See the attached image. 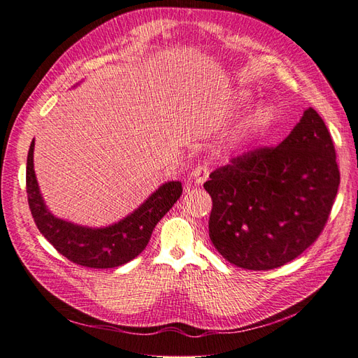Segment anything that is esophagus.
<instances>
[{
	"instance_id": "34e87169",
	"label": "esophagus",
	"mask_w": 358,
	"mask_h": 358,
	"mask_svg": "<svg viewBox=\"0 0 358 358\" xmlns=\"http://www.w3.org/2000/svg\"><path fill=\"white\" fill-rule=\"evenodd\" d=\"M209 173H210V169L207 168V166H196V168L192 171V173H190V178H192L196 185H203V182L209 178Z\"/></svg>"
}]
</instances>
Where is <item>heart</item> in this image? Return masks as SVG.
<instances>
[{"mask_svg":"<svg viewBox=\"0 0 358 358\" xmlns=\"http://www.w3.org/2000/svg\"><path fill=\"white\" fill-rule=\"evenodd\" d=\"M253 97L245 90H241L234 96V106L236 110H245L252 105ZM274 117H276V111H274L273 105L265 103L261 105L257 110L248 115V117L241 123V127L236 132V137L239 140H248L257 134H261L265 129H268L271 127V123L274 122Z\"/></svg>","mask_w":358,"mask_h":358,"instance_id":"obj_1","label":"heart"}]
</instances>
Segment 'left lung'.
Here are the masks:
<instances>
[{
	"label": "left lung",
	"instance_id": "left-lung-1",
	"mask_svg": "<svg viewBox=\"0 0 358 358\" xmlns=\"http://www.w3.org/2000/svg\"><path fill=\"white\" fill-rule=\"evenodd\" d=\"M340 185L336 149L317 111L305 110L289 136L213 171L209 236L224 259L273 270L302 255L322 234Z\"/></svg>",
	"mask_w": 358,
	"mask_h": 358
}]
</instances>
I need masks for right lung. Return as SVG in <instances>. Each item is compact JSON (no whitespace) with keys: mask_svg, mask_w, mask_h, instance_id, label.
Instances as JSON below:
<instances>
[{"mask_svg":"<svg viewBox=\"0 0 358 358\" xmlns=\"http://www.w3.org/2000/svg\"><path fill=\"white\" fill-rule=\"evenodd\" d=\"M35 138L27 155V199L41 234L66 259L90 268H113L127 264L145 250L152 230L182 194L181 181L162 185L127 218L108 227L93 229L69 222L47 209L33 169Z\"/></svg>","mask_w":358,"mask_h":358,"instance_id":"obj_1","label":"right lung"}]
</instances>
